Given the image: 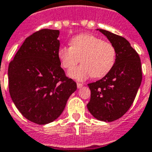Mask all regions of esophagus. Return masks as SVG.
I'll return each mask as SVG.
<instances>
[{"mask_svg":"<svg viewBox=\"0 0 152 152\" xmlns=\"http://www.w3.org/2000/svg\"><path fill=\"white\" fill-rule=\"evenodd\" d=\"M83 86V83H77V87H78V88H81Z\"/></svg>","mask_w":152,"mask_h":152,"instance_id":"obj_1","label":"esophagus"}]
</instances>
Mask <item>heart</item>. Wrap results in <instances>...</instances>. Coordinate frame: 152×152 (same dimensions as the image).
Listing matches in <instances>:
<instances>
[{
    "label": "heart",
    "mask_w": 152,
    "mask_h": 152,
    "mask_svg": "<svg viewBox=\"0 0 152 152\" xmlns=\"http://www.w3.org/2000/svg\"><path fill=\"white\" fill-rule=\"evenodd\" d=\"M62 67L69 69L70 77L84 80L93 76L101 78L110 72L115 63L116 50L113 44L88 33L80 34L70 40V47H61L58 51Z\"/></svg>",
    "instance_id": "1"
}]
</instances>
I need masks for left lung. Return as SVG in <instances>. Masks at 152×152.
Segmentation results:
<instances>
[{
  "mask_svg": "<svg viewBox=\"0 0 152 152\" xmlns=\"http://www.w3.org/2000/svg\"><path fill=\"white\" fill-rule=\"evenodd\" d=\"M116 50L115 63L102 80L89 83V112L94 118L112 122L123 116L134 102L142 80L140 57L127 40L99 29Z\"/></svg>",
  "mask_w": 152,
  "mask_h": 152,
  "instance_id": "obj_1",
  "label": "left lung"
}]
</instances>
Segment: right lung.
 <instances>
[{"mask_svg":"<svg viewBox=\"0 0 152 152\" xmlns=\"http://www.w3.org/2000/svg\"><path fill=\"white\" fill-rule=\"evenodd\" d=\"M59 30L43 29L25 40L8 66L12 102L28 120L51 123L62 113L75 81L65 76L58 57Z\"/></svg>","mask_w":152,"mask_h":152,"instance_id":"1","label":"right lung"}]
</instances>
